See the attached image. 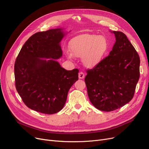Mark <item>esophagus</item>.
<instances>
[{"instance_id": "esophagus-1", "label": "esophagus", "mask_w": 149, "mask_h": 149, "mask_svg": "<svg viewBox=\"0 0 149 149\" xmlns=\"http://www.w3.org/2000/svg\"><path fill=\"white\" fill-rule=\"evenodd\" d=\"M84 77H85V75L83 72H80L79 73V77L80 79H83Z\"/></svg>"}]
</instances>
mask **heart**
Segmentation results:
<instances>
[{
    "label": "heart",
    "instance_id": "1",
    "mask_svg": "<svg viewBox=\"0 0 149 149\" xmlns=\"http://www.w3.org/2000/svg\"><path fill=\"white\" fill-rule=\"evenodd\" d=\"M69 49L65 52L68 58L74 56L82 57L83 65L87 68L98 65L106 56L109 48L107 39L103 36L84 34L77 36L69 42Z\"/></svg>",
    "mask_w": 149,
    "mask_h": 149
}]
</instances>
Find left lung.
Masks as SVG:
<instances>
[{"label": "left lung", "mask_w": 149, "mask_h": 149, "mask_svg": "<svg viewBox=\"0 0 149 149\" xmlns=\"http://www.w3.org/2000/svg\"><path fill=\"white\" fill-rule=\"evenodd\" d=\"M112 50L98 65L87 70L84 81L91 103L105 112L118 109L133 98L139 79V56L127 36L112 31Z\"/></svg>", "instance_id": "1"}]
</instances>
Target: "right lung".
<instances>
[{"label":"right lung","mask_w":149,"mask_h":149,"mask_svg":"<svg viewBox=\"0 0 149 149\" xmlns=\"http://www.w3.org/2000/svg\"><path fill=\"white\" fill-rule=\"evenodd\" d=\"M64 36L61 28L37 33L23 45L15 60V88L32 110L57 113L65 104L69 89L79 80V69L67 70L56 60L63 55L60 43Z\"/></svg>","instance_id":"add662e5"}]
</instances>
